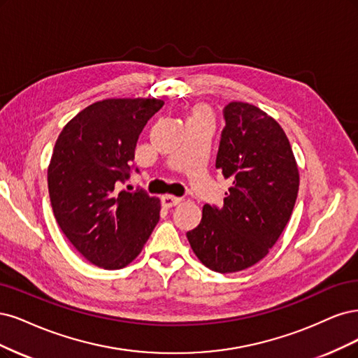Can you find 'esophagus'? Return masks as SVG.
<instances>
[{
	"mask_svg": "<svg viewBox=\"0 0 358 358\" xmlns=\"http://www.w3.org/2000/svg\"><path fill=\"white\" fill-rule=\"evenodd\" d=\"M181 201H182L181 198H177V196H174V194H165V196H162V205L165 206V208H171V206H176Z\"/></svg>",
	"mask_w": 358,
	"mask_h": 358,
	"instance_id": "esophagus-1",
	"label": "esophagus"
}]
</instances>
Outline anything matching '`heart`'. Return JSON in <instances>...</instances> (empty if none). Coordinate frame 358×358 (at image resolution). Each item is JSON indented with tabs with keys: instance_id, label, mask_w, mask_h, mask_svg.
<instances>
[{
	"instance_id": "obj_1",
	"label": "heart",
	"mask_w": 358,
	"mask_h": 358,
	"mask_svg": "<svg viewBox=\"0 0 358 358\" xmlns=\"http://www.w3.org/2000/svg\"><path fill=\"white\" fill-rule=\"evenodd\" d=\"M199 113H203V111H199Z\"/></svg>"
}]
</instances>
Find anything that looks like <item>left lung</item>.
Segmentation results:
<instances>
[{"instance_id":"left-lung-1","label":"left lung","mask_w":358,"mask_h":358,"mask_svg":"<svg viewBox=\"0 0 358 358\" xmlns=\"http://www.w3.org/2000/svg\"><path fill=\"white\" fill-rule=\"evenodd\" d=\"M223 116L215 168L232 187L222 208L203 205L187 239L206 268L230 273L260 262L278 241L296 203L299 169L284 129L266 113L234 101Z\"/></svg>"}]
</instances>
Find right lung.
Here are the masks:
<instances>
[{
    "mask_svg": "<svg viewBox=\"0 0 358 358\" xmlns=\"http://www.w3.org/2000/svg\"><path fill=\"white\" fill-rule=\"evenodd\" d=\"M162 106L156 98L102 99L80 111L57 136L48 169L53 214L68 241L95 266H128L159 222V198L144 190L119 192V184L129 178L138 136Z\"/></svg>",
    "mask_w": 358,
    "mask_h": 358,
    "instance_id": "1",
    "label": "right lung"
}]
</instances>
